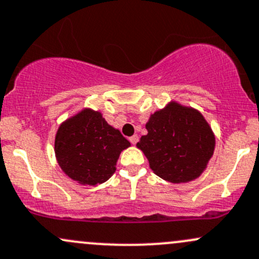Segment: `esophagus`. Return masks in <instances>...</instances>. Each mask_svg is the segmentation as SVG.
<instances>
[{
  "mask_svg": "<svg viewBox=\"0 0 259 259\" xmlns=\"http://www.w3.org/2000/svg\"><path fill=\"white\" fill-rule=\"evenodd\" d=\"M129 140H130V143L133 144V145H135V144H137L139 141V137H138V135H133V137L129 138Z\"/></svg>",
  "mask_w": 259,
  "mask_h": 259,
  "instance_id": "esophagus-1",
  "label": "esophagus"
}]
</instances>
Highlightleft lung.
I'll return each mask as SVG.
<instances>
[{
	"mask_svg": "<svg viewBox=\"0 0 259 259\" xmlns=\"http://www.w3.org/2000/svg\"><path fill=\"white\" fill-rule=\"evenodd\" d=\"M137 146L159 178L185 184L200 178L216 145L211 126L202 114L171 100L151 114Z\"/></svg>",
	"mask_w": 259,
	"mask_h": 259,
	"instance_id": "left-lung-1",
	"label": "left lung"
}]
</instances>
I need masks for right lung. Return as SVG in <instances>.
<instances>
[{"instance_id":"obj_1","label":"right lung","mask_w":259,"mask_h":259,"mask_svg":"<svg viewBox=\"0 0 259 259\" xmlns=\"http://www.w3.org/2000/svg\"><path fill=\"white\" fill-rule=\"evenodd\" d=\"M130 143L100 111L84 108L59 125L54 139L58 165L80 185L97 186L111 178Z\"/></svg>"}]
</instances>
